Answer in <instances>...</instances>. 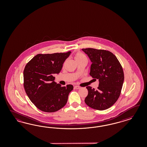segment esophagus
Wrapping results in <instances>:
<instances>
[{
  "label": "esophagus",
  "mask_w": 147,
  "mask_h": 147,
  "mask_svg": "<svg viewBox=\"0 0 147 147\" xmlns=\"http://www.w3.org/2000/svg\"><path fill=\"white\" fill-rule=\"evenodd\" d=\"M74 88L76 89H79L81 88V87H80V86H76L74 87Z\"/></svg>",
  "instance_id": "esophagus-1"
}]
</instances>
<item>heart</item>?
I'll list each match as a JSON object with an SVG mask.
<instances>
[{"instance_id": "1", "label": "heart", "mask_w": 147, "mask_h": 147, "mask_svg": "<svg viewBox=\"0 0 147 147\" xmlns=\"http://www.w3.org/2000/svg\"><path fill=\"white\" fill-rule=\"evenodd\" d=\"M74 59L76 62L81 61H88V59L87 57L84 54L81 52H77L74 55Z\"/></svg>"}]
</instances>
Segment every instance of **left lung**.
<instances>
[{
    "instance_id": "left-lung-1",
    "label": "left lung",
    "mask_w": 147,
    "mask_h": 147,
    "mask_svg": "<svg viewBox=\"0 0 147 147\" xmlns=\"http://www.w3.org/2000/svg\"><path fill=\"white\" fill-rule=\"evenodd\" d=\"M82 50L87 54L92 62L90 76L98 79V89L88 86L86 104L98 111L112 106L120 95L124 81V73L120 63L111 52L92 48Z\"/></svg>"
}]
</instances>
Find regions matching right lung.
Instances as JSON below:
<instances>
[{"mask_svg":"<svg viewBox=\"0 0 147 147\" xmlns=\"http://www.w3.org/2000/svg\"><path fill=\"white\" fill-rule=\"evenodd\" d=\"M38 54L28 62L24 70V87L28 97L41 111L52 113L64 107L71 85L61 86L54 80V74L61 70L62 65L70 54Z\"/></svg>","mask_w":147,"mask_h":147,"instance_id":"1","label":"right lung"}]
</instances>
